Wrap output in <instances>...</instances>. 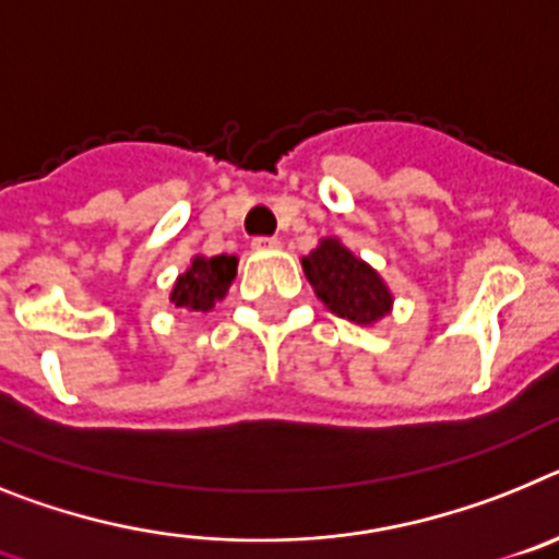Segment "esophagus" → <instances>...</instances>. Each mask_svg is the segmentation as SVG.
Segmentation results:
<instances>
[{"mask_svg":"<svg viewBox=\"0 0 559 559\" xmlns=\"http://www.w3.org/2000/svg\"><path fill=\"white\" fill-rule=\"evenodd\" d=\"M281 241L275 236H259V239H252V250H278Z\"/></svg>","mask_w":559,"mask_h":559,"instance_id":"34e87169","label":"esophagus"}]
</instances>
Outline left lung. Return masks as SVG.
I'll use <instances>...</instances> for the list:
<instances>
[{
  "label": "left lung",
  "mask_w": 559,
  "mask_h": 559,
  "mask_svg": "<svg viewBox=\"0 0 559 559\" xmlns=\"http://www.w3.org/2000/svg\"><path fill=\"white\" fill-rule=\"evenodd\" d=\"M300 264L314 295L337 318L352 320L357 326H371L394 307V295L382 275L334 236L320 239Z\"/></svg>",
  "instance_id": "1"
}]
</instances>
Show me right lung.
<instances>
[{"mask_svg":"<svg viewBox=\"0 0 559 559\" xmlns=\"http://www.w3.org/2000/svg\"><path fill=\"white\" fill-rule=\"evenodd\" d=\"M236 255H193L191 266L174 281L171 304L188 312H211L227 295L236 278Z\"/></svg>","mask_w":559,"mask_h":559,"instance_id":"right-lung-1","label":"right lung"}]
</instances>
